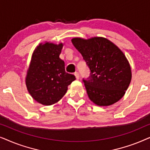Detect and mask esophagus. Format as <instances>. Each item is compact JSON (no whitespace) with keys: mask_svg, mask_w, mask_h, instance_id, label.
I'll return each instance as SVG.
<instances>
[{"mask_svg":"<svg viewBox=\"0 0 150 150\" xmlns=\"http://www.w3.org/2000/svg\"><path fill=\"white\" fill-rule=\"evenodd\" d=\"M74 75H75V76H76V79L77 80H79V78H80V75H79V72H75L74 73Z\"/></svg>","mask_w":150,"mask_h":150,"instance_id":"1","label":"esophagus"}]
</instances>
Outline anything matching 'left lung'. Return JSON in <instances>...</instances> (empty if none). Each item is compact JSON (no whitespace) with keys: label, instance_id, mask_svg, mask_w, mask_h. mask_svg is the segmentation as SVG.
I'll use <instances>...</instances> for the list:
<instances>
[{"label":"left lung","instance_id":"1","mask_svg":"<svg viewBox=\"0 0 150 150\" xmlns=\"http://www.w3.org/2000/svg\"><path fill=\"white\" fill-rule=\"evenodd\" d=\"M71 42L90 69L83 81L89 99L98 106H109L124 96L132 72L122 51L107 39L96 37L88 40L75 38Z\"/></svg>","mask_w":150,"mask_h":150}]
</instances>
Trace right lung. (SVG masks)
<instances>
[{
    "label": "right lung",
    "instance_id": "add662e5",
    "mask_svg": "<svg viewBox=\"0 0 150 150\" xmlns=\"http://www.w3.org/2000/svg\"><path fill=\"white\" fill-rule=\"evenodd\" d=\"M63 44L46 42L35 49L26 77L28 91L43 105H52L66 93L67 86L76 80L65 71V63L59 58Z\"/></svg>",
    "mask_w": 150,
    "mask_h": 150
}]
</instances>
